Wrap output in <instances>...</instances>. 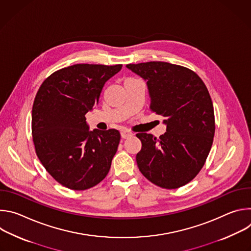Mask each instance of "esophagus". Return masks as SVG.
Returning <instances> with one entry per match:
<instances>
[{
	"label": "esophagus",
	"mask_w": 251,
	"mask_h": 251,
	"mask_svg": "<svg viewBox=\"0 0 251 251\" xmlns=\"http://www.w3.org/2000/svg\"><path fill=\"white\" fill-rule=\"evenodd\" d=\"M131 136H133V133L130 132L129 130H122L121 131V138L122 139H127V138H129Z\"/></svg>",
	"instance_id": "34e87169"
}]
</instances>
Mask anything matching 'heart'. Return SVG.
I'll use <instances>...</instances> for the list:
<instances>
[{"instance_id":"b5f03b06","label":"heart","mask_w":251,"mask_h":251,"mask_svg":"<svg viewBox=\"0 0 251 251\" xmlns=\"http://www.w3.org/2000/svg\"><path fill=\"white\" fill-rule=\"evenodd\" d=\"M133 80H137V79H134V78H128V79H126V81H133Z\"/></svg>"}]
</instances>
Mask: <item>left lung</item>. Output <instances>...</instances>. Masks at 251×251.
I'll return each instance as SVG.
<instances>
[{
	"mask_svg": "<svg viewBox=\"0 0 251 251\" xmlns=\"http://www.w3.org/2000/svg\"><path fill=\"white\" fill-rule=\"evenodd\" d=\"M147 83L150 108L165 117L159 138L139 133L142 149L136 156L140 172L164 189L185 186L199 174L214 136L211 98L191 69L164 61L127 64Z\"/></svg>",
	"mask_w": 251,
	"mask_h": 251,
	"instance_id": "left-lung-1",
	"label": "left lung"
}]
</instances>
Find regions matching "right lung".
I'll use <instances>...</instances> for the list:
<instances>
[{
	"label": "right lung",
	"mask_w": 251,
	"mask_h": 251,
	"mask_svg": "<svg viewBox=\"0 0 251 251\" xmlns=\"http://www.w3.org/2000/svg\"><path fill=\"white\" fill-rule=\"evenodd\" d=\"M122 64H75L49 76L35 95L31 132L35 152L60 185L83 191L108 174L120 133L89 130L85 114L98 104L107 80Z\"/></svg>",
	"instance_id": "right-lung-1"
}]
</instances>
